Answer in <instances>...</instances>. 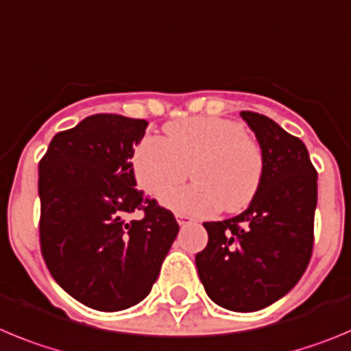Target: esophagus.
I'll return each mask as SVG.
<instances>
[{"label":"esophagus","mask_w":351,"mask_h":351,"mask_svg":"<svg viewBox=\"0 0 351 351\" xmlns=\"http://www.w3.org/2000/svg\"><path fill=\"white\" fill-rule=\"evenodd\" d=\"M176 222H178L180 226H187V223L192 222V219H191V217H189V215L176 213Z\"/></svg>","instance_id":"esophagus-1"}]
</instances>
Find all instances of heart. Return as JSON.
Returning a JSON list of instances; mask_svg holds the SVG:
<instances>
[{"label": "heart", "instance_id": "obj_1", "mask_svg": "<svg viewBox=\"0 0 351 351\" xmlns=\"http://www.w3.org/2000/svg\"><path fill=\"white\" fill-rule=\"evenodd\" d=\"M132 173L147 194L159 197L188 176L191 188L168 193L164 206L206 217L220 206L241 211L264 176V156L245 125L220 117H194L166 125V138L145 136L132 152Z\"/></svg>", "mask_w": 351, "mask_h": 351}]
</instances>
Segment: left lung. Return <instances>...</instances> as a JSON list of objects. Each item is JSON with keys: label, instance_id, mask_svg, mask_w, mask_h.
I'll list each match as a JSON object with an SVG mask.
<instances>
[{"label": "left lung", "instance_id": "1", "mask_svg": "<svg viewBox=\"0 0 351 351\" xmlns=\"http://www.w3.org/2000/svg\"><path fill=\"white\" fill-rule=\"evenodd\" d=\"M239 115L264 156L261 189L238 217L203 223L208 245L195 266L211 301L250 313L282 299L308 267L318 176L299 138L266 115Z\"/></svg>", "mask_w": 351, "mask_h": 351}]
</instances>
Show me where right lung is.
<instances>
[{
  "label": "right lung",
  "instance_id": "right-lung-1",
  "mask_svg": "<svg viewBox=\"0 0 351 351\" xmlns=\"http://www.w3.org/2000/svg\"><path fill=\"white\" fill-rule=\"evenodd\" d=\"M141 119L97 113L58 132L38 166L40 245L53 280L82 304L121 311L147 298L178 223L138 191ZM141 210L140 221H128Z\"/></svg>",
  "mask_w": 351,
  "mask_h": 351
}]
</instances>
